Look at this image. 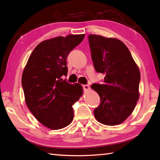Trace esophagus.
Returning a JSON list of instances; mask_svg holds the SVG:
<instances>
[{"label": "esophagus", "mask_w": 160, "mask_h": 160, "mask_svg": "<svg viewBox=\"0 0 160 160\" xmlns=\"http://www.w3.org/2000/svg\"><path fill=\"white\" fill-rule=\"evenodd\" d=\"M83 88L85 91H88L90 90V86L88 85H83Z\"/></svg>", "instance_id": "1"}]
</instances>
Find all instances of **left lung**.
<instances>
[{
    "label": "left lung",
    "mask_w": 160,
    "mask_h": 160,
    "mask_svg": "<svg viewBox=\"0 0 160 160\" xmlns=\"http://www.w3.org/2000/svg\"><path fill=\"white\" fill-rule=\"evenodd\" d=\"M88 40L95 69L105 74L103 84L91 86L101 99L94 116L103 125L121 124L133 112L139 99V69L120 40L90 35Z\"/></svg>",
    "instance_id": "1"
}]
</instances>
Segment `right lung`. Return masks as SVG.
<instances>
[{
    "label": "right lung",
    "instance_id": "right-lung-1",
    "mask_svg": "<svg viewBox=\"0 0 160 160\" xmlns=\"http://www.w3.org/2000/svg\"><path fill=\"white\" fill-rule=\"evenodd\" d=\"M85 35L58 36L38 44L23 69L22 83L26 104L42 125L60 129L72 122V106L83 95L79 83L62 81L68 74L66 59Z\"/></svg>",
    "mask_w": 160,
    "mask_h": 160
}]
</instances>
